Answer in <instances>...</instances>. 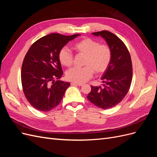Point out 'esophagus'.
I'll return each mask as SVG.
<instances>
[{
  "label": "esophagus",
  "mask_w": 157,
  "mask_h": 157,
  "mask_svg": "<svg viewBox=\"0 0 157 157\" xmlns=\"http://www.w3.org/2000/svg\"><path fill=\"white\" fill-rule=\"evenodd\" d=\"M71 84L72 86H82V84H79V83H76V82H71Z\"/></svg>",
  "instance_id": "1"
}]
</instances>
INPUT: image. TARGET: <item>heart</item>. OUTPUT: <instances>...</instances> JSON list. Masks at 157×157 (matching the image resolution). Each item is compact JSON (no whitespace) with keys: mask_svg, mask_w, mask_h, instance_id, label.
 Returning a JSON list of instances; mask_svg holds the SVG:
<instances>
[{"mask_svg":"<svg viewBox=\"0 0 157 157\" xmlns=\"http://www.w3.org/2000/svg\"><path fill=\"white\" fill-rule=\"evenodd\" d=\"M74 48L78 53L85 55L83 67H73L66 72V78L73 82L82 84L91 78L94 71L97 74L105 72L110 65L112 52L110 47L90 38H85L76 42ZM60 63L69 67L73 62V55L71 51L63 47L58 54Z\"/></svg>","mask_w":157,"mask_h":157,"instance_id":"b5f03b06","label":"heart"}]
</instances>
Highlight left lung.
Segmentation results:
<instances>
[{
	"mask_svg": "<svg viewBox=\"0 0 157 157\" xmlns=\"http://www.w3.org/2000/svg\"><path fill=\"white\" fill-rule=\"evenodd\" d=\"M92 34L105 39L111 50L112 58L101 78L103 87L91 86L87 98L99 108L110 109L119 103L130 89L132 79L131 57L124 42L113 33L101 31Z\"/></svg>",
	"mask_w": 157,
	"mask_h": 157,
	"instance_id": "left-lung-1",
	"label": "left lung"
}]
</instances>
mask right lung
<instances>
[{
  "instance_id": "obj_1",
  "label": "right lung",
  "mask_w": 157,
  "mask_h": 157,
  "mask_svg": "<svg viewBox=\"0 0 157 157\" xmlns=\"http://www.w3.org/2000/svg\"><path fill=\"white\" fill-rule=\"evenodd\" d=\"M79 35L52 33L37 40L28 50L21 67V84L27 101L37 110L47 112L56 107L70 86L68 82L56 80L63 73L58 54Z\"/></svg>"
}]
</instances>
